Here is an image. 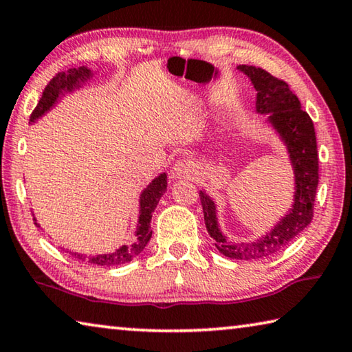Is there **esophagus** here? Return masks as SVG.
<instances>
[{"instance_id": "34e87169", "label": "esophagus", "mask_w": 352, "mask_h": 352, "mask_svg": "<svg viewBox=\"0 0 352 352\" xmlns=\"http://www.w3.org/2000/svg\"><path fill=\"white\" fill-rule=\"evenodd\" d=\"M194 170V164L188 162V160H180V162H177L174 164V168L170 169V174L172 178H186L190 174H192Z\"/></svg>"}]
</instances>
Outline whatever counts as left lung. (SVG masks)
I'll return each mask as SVG.
<instances>
[{"label":"left lung","instance_id":"8db88e82","mask_svg":"<svg viewBox=\"0 0 352 352\" xmlns=\"http://www.w3.org/2000/svg\"><path fill=\"white\" fill-rule=\"evenodd\" d=\"M237 69L248 76L256 90V111L267 115V122L275 129L287 148L295 177L294 204L284 217L273 226L270 233L253 242H233L222 234L217 223V210L214 200L200 190L205 225L214 245L230 259L253 261L269 258L290 243L311 223L314 204L318 186V151L317 136L311 116L287 83L252 65H239Z\"/></svg>","mask_w":352,"mask_h":352}]
</instances>
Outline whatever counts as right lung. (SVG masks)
I'll use <instances>...</instances> for the list:
<instances>
[{
  "label": "right lung",
  "mask_w": 352,
  "mask_h": 352,
  "mask_svg": "<svg viewBox=\"0 0 352 352\" xmlns=\"http://www.w3.org/2000/svg\"><path fill=\"white\" fill-rule=\"evenodd\" d=\"M93 77L91 69L85 67L80 68H73L68 69L67 73H58L52 77L51 82L47 83L43 94L38 100L37 107H35L31 119L29 121L35 122L38 118H41L45 113L50 111L52 107L57 104V100L60 99L65 93H71L80 88L87 80H90ZM168 189V175L166 172L160 174L157 178H153L152 183L147 184V188L141 192L140 197V217H138V226H136L135 231V241L130 245H122L111 253L105 254H94V256H87L82 253L69 252L71 256H74L79 261H87L93 265H105V267H115V265H122L126 262H130L133 258H136L142 250L146 248L147 242L151 241L152 231H151V220H152V212L155 208H157L160 199L163 197V194ZM34 222L37 226V219L34 217Z\"/></svg>",
  "instance_id": "obj_1"
}]
</instances>
